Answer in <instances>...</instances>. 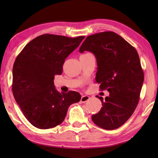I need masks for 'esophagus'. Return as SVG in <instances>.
I'll list each match as a JSON object with an SVG mask.
<instances>
[{
	"label": "esophagus",
	"mask_w": 158,
	"mask_h": 158,
	"mask_svg": "<svg viewBox=\"0 0 158 158\" xmlns=\"http://www.w3.org/2000/svg\"><path fill=\"white\" fill-rule=\"evenodd\" d=\"M90 99V97L88 96H82L81 98V102H85Z\"/></svg>",
	"instance_id": "obj_1"
}]
</instances>
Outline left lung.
<instances>
[{
	"mask_svg": "<svg viewBox=\"0 0 158 158\" xmlns=\"http://www.w3.org/2000/svg\"><path fill=\"white\" fill-rule=\"evenodd\" d=\"M95 55L98 65L96 82L100 90L109 92L100 111L92 116L96 125L105 130L118 128L128 119L138 105L144 73L136 49L115 32L107 31L88 36L79 52Z\"/></svg>",
	"mask_w": 158,
	"mask_h": 158,
	"instance_id": "left-lung-1",
	"label": "left lung"
}]
</instances>
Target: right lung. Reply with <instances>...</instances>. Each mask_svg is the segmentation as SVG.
I'll return each mask as SVG.
<instances>
[{"label": "right lung", "instance_id": "1", "mask_svg": "<svg viewBox=\"0 0 158 158\" xmlns=\"http://www.w3.org/2000/svg\"><path fill=\"white\" fill-rule=\"evenodd\" d=\"M84 38L42 35L17 56L13 67V96L26 118L37 128L60 125L69 106L81 100L77 92L60 93L53 79L56 75H61L65 59Z\"/></svg>", "mask_w": 158, "mask_h": 158}]
</instances>
